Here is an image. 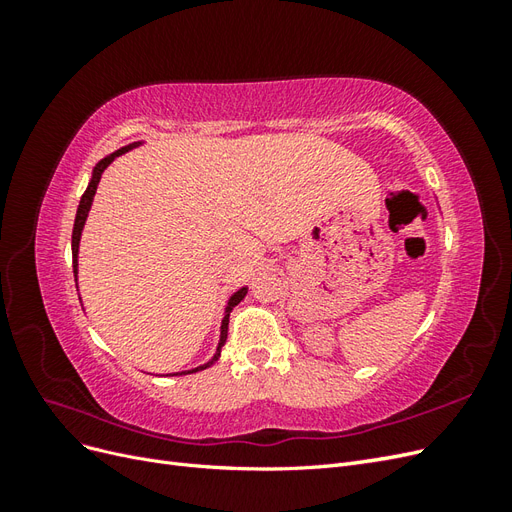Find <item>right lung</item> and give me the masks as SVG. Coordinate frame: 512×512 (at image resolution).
I'll return each instance as SVG.
<instances>
[{
	"label": "right lung",
	"instance_id": "right-lung-1",
	"mask_svg": "<svg viewBox=\"0 0 512 512\" xmlns=\"http://www.w3.org/2000/svg\"><path fill=\"white\" fill-rule=\"evenodd\" d=\"M138 145H143V141L130 143V145L121 147V149H117V151H113V153H108V156H104V158L94 166V170H91V179H89V185H87L85 194L81 196V203H79V209H76V218H74V228H72V269H74V280H76V282H79V245H81V235H83V228H85V222H87L89 209H91V205H94V196H96V190H98L100 177H102L104 170L113 164L115 158L123 156V153L134 149V147H138ZM76 288H79V284H76ZM245 294H247V286H243V288H239L237 292L230 294V299H228V303H226V307H224V318H222V324H220V342H218V348H215V354L211 356V359H209L207 363H203V365H198V367L185 369V371H175V374H166V376L196 374V371H203V369L211 367L215 361L220 359L222 346L226 344V335H228V316H230V312H232V307L239 305V303L243 301Z\"/></svg>",
	"mask_w": 512,
	"mask_h": 512
}]
</instances>
